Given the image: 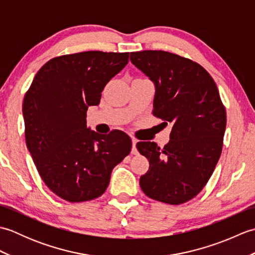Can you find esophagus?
Here are the masks:
<instances>
[{
	"mask_svg": "<svg viewBox=\"0 0 255 255\" xmlns=\"http://www.w3.org/2000/svg\"><path fill=\"white\" fill-rule=\"evenodd\" d=\"M132 149H131V153L132 154H137L138 153V151H137V148H136V144H137V140L136 139H133L132 138Z\"/></svg>",
	"mask_w": 255,
	"mask_h": 255,
	"instance_id": "34e87169",
	"label": "esophagus"
}]
</instances>
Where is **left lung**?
Wrapping results in <instances>:
<instances>
[{
    "mask_svg": "<svg viewBox=\"0 0 255 255\" xmlns=\"http://www.w3.org/2000/svg\"><path fill=\"white\" fill-rule=\"evenodd\" d=\"M130 61L154 83L153 115L173 124L163 149L137 143L150 163L140 186L158 202L186 203L207 184L223 150L227 115L217 85L200 64L167 51L131 52Z\"/></svg>",
    "mask_w": 255,
    "mask_h": 255,
    "instance_id": "left-lung-1",
    "label": "left lung"
}]
</instances>
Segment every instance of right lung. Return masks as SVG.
Returning <instances> with one entry per match:
<instances>
[{"instance_id":"right-lung-1","label":"right lung","mask_w":255,"mask_h":255,"mask_svg":"<svg viewBox=\"0 0 255 255\" xmlns=\"http://www.w3.org/2000/svg\"><path fill=\"white\" fill-rule=\"evenodd\" d=\"M128 58L129 52L103 51L53 58L24 97L27 149L46 185L70 203L100 197L114 167L130 153L127 133L113 130L106 136L86 126L89 106L100 104L105 85Z\"/></svg>"}]
</instances>
